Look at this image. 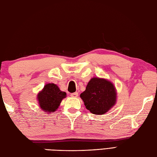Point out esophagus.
<instances>
[{
	"mask_svg": "<svg viewBox=\"0 0 157 157\" xmlns=\"http://www.w3.org/2000/svg\"><path fill=\"white\" fill-rule=\"evenodd\" d=\"M78 96V92H73L71 94V97H77Z\"/></svg>",
	"mask_w": 157,
	"mask_h": 157,
	"instance_id": "1",
	"label": "esophagus"
}]
</instances>
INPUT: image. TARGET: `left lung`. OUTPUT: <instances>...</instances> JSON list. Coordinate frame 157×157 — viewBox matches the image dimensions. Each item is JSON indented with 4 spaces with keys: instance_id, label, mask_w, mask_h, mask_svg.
I'll return each mask as SVG.
<instances>
[{
    "instance_id": "obj_1",
    "label": "left lung",
    "mask_w": 157,
    "mask_h": 157,
    "mask_svg": "<svg viewBox=\"0 0 157 157\" xmlns=\"http://www.w3.org/2000/svg\"><path fill=\"white\" fill-rule=\"evenodd\" d=\"M116 90L111 82L105 79H90L86 90L80 94L86 108L93 114L107 112L116 102Z\"/></svg>"
}]
</instances>
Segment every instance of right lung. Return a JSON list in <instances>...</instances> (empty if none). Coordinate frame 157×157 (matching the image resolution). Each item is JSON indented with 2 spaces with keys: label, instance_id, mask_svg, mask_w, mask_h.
<instances>
[{
  "label": "right lung",
  "instance_id": "obj_1",
  "mask_svg": "<svg viewBox=\"0 0 157 157\" xmlns=\"http://www.w3.org/2000/svg\"><path fill=\"white\" fill-rule=\"evenodd\" d=\"M66 93L60 90L55 84L44 86L42 91L38 94L39 105L43 111L52 113L57 109L63 98H65Z\"/></svg>",
  "mask_w": 157,
  "mask_h": 157
}]
</instances>
